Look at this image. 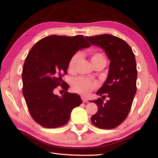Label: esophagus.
<instances>
[{
  "mask_svg": "<svg viewBox=\"0 0 158 158\" xmlns=\"http://www.w3.org/2000/svg\"><path fill=\"white\" fill-rule=\"evenodd\" d=\"M81 99H82L83 102H88V100L86 98H85V97L82 96V97H81Z\"/></svg>",
  "mask_w": 158,
  "mask_h": 158,
  "instance_id": "1",
  "label": "esophagus"
}]
</instances>
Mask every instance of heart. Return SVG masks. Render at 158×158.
I'll list each match as a JSON object with an SVG mask.
<instances>
[{"label":"heart","mask_w":158,"mask_h":158,"mask_svg":"<svg viewBox=\"0 0 158 158\" xmlns=\"http://www.w3.org/2000/svg\"><path fill=\"white\" fill-rule=\"evenodd\" d=\"M89 56L94 66L98 64L99 63L106 62L105 57L101 52L91 50L89 52ZM80 57L81 56L79 53H74L70 57L68 62V69L69 71H75L80 60ZM70 85H71L73 92L81 94L83 95H88L97 86V83L91 79L85 78V77H78L71 79Z\"/></svg>","instance_id":"obj_1"}]
</instances>
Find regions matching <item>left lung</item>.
<instances>
[{"instance_id": "1", "label": "left lung", "mask_w": 158, "mask_h": 158, "mask_svg": "<svg viewBox=\"0 0 158 158\" xmlns=\"http://www.w3.org/2000/svg\"><path fill=\"white\" fill-rule=\"evenodd\" d=\"M92 45L105 50L110 60L108 77L97 94L109 97L106 102L99 98L92 100L98 111L91 122L101 129H112L120 125L128 115L136 92L137 70L135 53L130 46L117 36L100 35L86 36ZM104 99V98H103Z\"/></svg>"}]
</instances>
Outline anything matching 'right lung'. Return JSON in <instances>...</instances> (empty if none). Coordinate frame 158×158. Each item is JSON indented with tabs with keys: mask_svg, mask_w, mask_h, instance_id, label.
Returning <instances> with one entry per match:
<instances>
[{
	"mask_svg": "<svg viewBox=\"0 0 158 158\" xmlns=\"http://www.w3.org/2000/svg\"><path fill=\"white\" fill-rule=\"evenodd\" d=\"M89 43L83 35H51L33 45L22 69V93L29 113L36 123L47 128L62 126L69 122L72 110L82 103L79 95L67 92L62 80L67 74L70 57ZM60 85L65 93L54 94Z\"/></svg>",
	"mask_w": 158,
	"mask_h": 158,
	"instance_id": "add662e5",
	"label": "right lung"
}]
</instances>
